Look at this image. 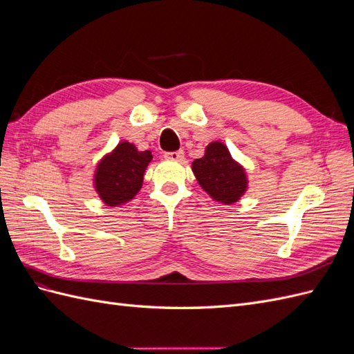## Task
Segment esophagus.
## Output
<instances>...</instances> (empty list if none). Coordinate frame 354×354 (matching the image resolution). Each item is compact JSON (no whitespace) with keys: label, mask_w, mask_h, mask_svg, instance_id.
Instances as JSON below:
<instances>
[{"label":"esophagus","mask_w":354,"mask_h":354,"mask_svg":"<svg viewBox=\"0 0 354 354\" xmlns=\"http://www.w3.org/2000/svg\"><path fill=\"white\" fill-rule=\"evenodd\" d=\"M165 159H169V160H183L185 159V152L183 151H177V152H167L165 155Z\"/></svg>","instance_id":"34e87169"}]
</instances>
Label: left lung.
Masks as SVG:
<instances>
[{
	"instance_id": "8db88e82",
	"label": "left lung",
	"mask_w": 354,
	"mask_h": 354,
	"mask_svg": "<svg viewBox=\"0 0 354 354\" xmlns=\"http://www.w3.org/2000/svg\"><path fill=\"white\" fill-rule=\"evenodd\" d=\"M192 171L207 195L223 205H233L248 190L246 169L218 140L211 142L203 156L192 162Z\"/></svg>"
}]
</instances>
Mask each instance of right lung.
I'll return each mask as SVG.
<instances>
[{"instance_id": "right-lung-1", "label": "right lung", "mask_w": 354, "mask_h": 354, "mask_svg": "<svg viewBox=\"0 0 354 354\" xmlns=\"http://www.w3.org/2000/svg\"><path fill=\"white\" fill-rule=\"evenodd\" d=\"M151 151H138L136 145L122 140L95 165L93 187L108 207L130 202L143 186V176L152 160Z\"/></svg>"}]
</instances>
